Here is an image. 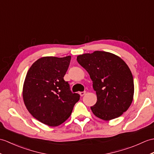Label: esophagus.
<instances>
[{
    "label": "esophagus",
    "instance_id": "34e87169",
    "mask_svg": "<svg viewBox=\"0 0 154 154\" xmlns=\"http://www.w3.org/2000/svg\"><path fill=\"white\" fill-rule=\"evenodd\" d=\"M85 93H86L85 91H83V92H79V94H80L81 96H84L85 94Z\"/></svg>",
    "mask_w": 154,
    "mask_h": 154
}]
</instances>
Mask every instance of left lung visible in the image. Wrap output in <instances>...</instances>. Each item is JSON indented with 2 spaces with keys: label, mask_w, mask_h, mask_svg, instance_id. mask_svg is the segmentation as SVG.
<instances>
[{
  "label": "left lung",
  "mask_w": 154,
  "mask_h": 154,
  "mask_svg": "<svg viewBox=\"0 0 154 154\" xmlns=\"http://www.w3.org/2000/svg\"><path fill=\"white\" fill-rule=\"evenodd\" d=\"M80 65L87 71L97 95L91 108L100 119L108 121L121 116L133 102L134 81L129 67L113 54L95 51L77 56Z\"/></svg>",
  "instance_id": "8db88e82"
}]
</instances>
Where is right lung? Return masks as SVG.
I'll return each mask as SVG.
<instances>
[{"label":"right lung","instance_id":"obj_1","mask_svg":"<svg viewBox=\"0 0 154 154\" xmlns=\"http://www.w3.org/2000/svg\"><path fill=\"white\" fill-rule=\"evenodd\" d=\"M71 56H47L37 60L27 71L23 98L27 110L35 119L51 127L68 119L80 95L73 93L63 77Z\"/></svg>","mask_w":154,"mask_h":154}]
</instances>
